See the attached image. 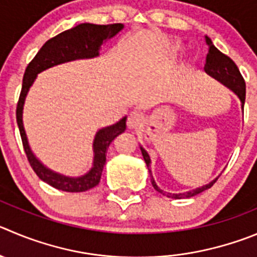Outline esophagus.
<instances>
[{
	"mask_svg": "<svg viewBox=\"0 0 257 257\" xmlns=\"http://www.w3.org/2000/svg\"><path fill=\"white\" fill-rule=\"evenodd\" d=\"M143 123H145V116H143L140 111L133 110V111L129 112V115H128V126L129 128L138 129V128H141V126H143Z\"/></svg>",
	"mask_w": 257,
	"mask_h": 257,
	"instance_id": "1",
	"label": "esophagus"
}]
</instances>
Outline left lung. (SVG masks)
Returning <instances> with one entry per match:
<instances>
[{
	"mask_svg": "<svg viewBox=\"0 0 257 257\" xmlns=\"http://www.w3.org/2000/svg\"><path fill=\"white\" fill-rule=\"evenodd\" d=\"M207 44L209 47V50L207 53V58H205V66H204V71L209 74L210 77L215 78L218 82H220L222 85H224L226 87H228L234 95L237 96L241 101V109H242V114H243V105H244V99H246V85H244V80L243 77L239 73V69L237 68L236 63L229 58L228 56L226 54H223L220 50H218L217 48L214 47L213 42L210 40V38L207 37ZM141 152H142L143 158H145V162L147 165L148 172H150L151 176V183H152L153 188L158 191V193H161L162 195H166L167 198H172V199H184V198H191V196H195L198 194L203 193L207 189H210L213 186V184L215 183L218 180V177H215L214 180H212L209 184L207 185H203L200 188L193 189L190 191H185V193H179V194H172V193H166V191L162 190L160 186L156 184L155 179L152 176V171H151V157L148 155L147 151L140 146Z\"/></svg>",
	"mask_w": 257,
	"mask_h": 257,
	"instance_id": "1",
	"label": "left lung"
}]
</instances>
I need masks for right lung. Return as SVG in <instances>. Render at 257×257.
<instances>
[{
  "mask_svg": "<svg viewBox=\"0 0 257 257\" xmlns=\"http://www.w3.org/2000/svg\"><path fill=\"white\" fill-rule=\"evenodd\" d=\"M123 24H111V25H95V24L88 23L80 24L48 40L25 69L23 88H21L18 107H16V121L20 131L21 141H23L24 150L28 156L30 166L33 167L35 174L44 183L49 184L50 186L58 190L68 191V193H81V191L95 188L100 183L102 169L106 162L107 148L110 143L126 129V116L112 125L105 126L96 132L92 143V167L90 171L86 172L82 176H66V175L58 174L48 169L31 151L23 123V111L26 96L40 72L58 66V64L67 63V62L99 57L101 45L106 40L114 38L119 31L123 30Z\"/></svg>",
  "mask_w": 257,
  "mask_h": 257,
  "instance_id": "add662e5",
  "label": "right lung"
}]
</instances>
